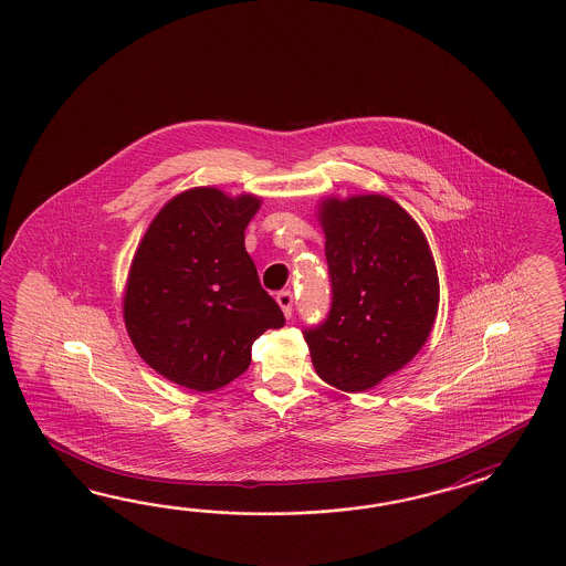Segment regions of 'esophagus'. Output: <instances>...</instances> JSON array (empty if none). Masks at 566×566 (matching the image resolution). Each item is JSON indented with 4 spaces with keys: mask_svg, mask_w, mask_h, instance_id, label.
I'll return each instance as SVG.
<instances>
[{
    "mask_svg": "<svg viewBox=\"0 0 566 566\" xmlns=\"http://www.w3.org/2000/svg\"><path fill=\"white\" fill-rule=\"evenodd\" d=\"M275 301H277V305L282 307V311H284V315H286V317H291L292 303H294V294H292V291L277 292Z\"/></svg>",
    "mask_w": 566,
    "mask_h": 566,
    "instance_id": "34e87169",
    "label": "esophagus"
}]
</instances>
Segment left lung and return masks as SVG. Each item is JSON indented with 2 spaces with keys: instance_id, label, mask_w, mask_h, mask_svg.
<instances>
[{
  "instance_id": "1",
  "label": "left lung",
  "mask_w": 566,
  "mask_h": 566,
  "mask_svg": "<svg viewBox=\"0 0 566 566\" xmlns=\"http://www.w3.org/2000/svg\"><path fill=\"white\" fill-rule=\"evenodd\" d=\"M332 305L303 336L317 376L363 392L419 353L433 326L440 282L428 240L381 195L322 206Z\"/></svg>"
}]
</instances>
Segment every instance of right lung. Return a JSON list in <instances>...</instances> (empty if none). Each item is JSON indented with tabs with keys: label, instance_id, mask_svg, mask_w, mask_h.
<instances>
[{
	"label": "right lung",
	"instance_id": "obj_1",
	"mask_svg": "<svg viewBox=\"0 0 566 566\" xmlns=\"http://www.w3.org/2000/svg\"><path fill=\"white\" fill-rule=\"evenodd\" d=\"M259 199L192 189L155 216L138 244L124 322L138 355L190 390H218L251 365V346L284 313L244 249Z\"/></svg>",
	"mask_w": 566,
	"mask_h": 566
}]
</instances>
